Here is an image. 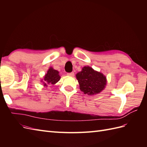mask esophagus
Masks as SVG:
<instances>
[{"instance_id":"esophagus-1","label":"esophagus","mask_w":147,"mask_h":147,"mask_svg":"<svg viewBox=\"0 0 147 147\" xmlns=\"http://www.w3.org/2000/svg\"><path fill=\"white\" fill-rule=\"evenodd\" d=\"M68 75V76H70V77H74V72H72L70 73H67V74Z\"/></svg>"}]
</instances>
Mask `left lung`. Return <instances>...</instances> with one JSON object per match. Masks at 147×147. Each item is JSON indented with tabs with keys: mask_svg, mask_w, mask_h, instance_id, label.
<instances>
[{
	"mask_svg": "<svg viewBox=\"0 0 147 147\" xmlns=\"http://www.w3.org/2000/svg\"><path fill=\"white\" fill-rule=\"evenodd\" d=\"M80 89L84 94L94 95L104 90L107 84L105 76L91 67L85 66L76 74Z\"/></svg>",
	"mask_w": 147,
	"mask_h": 147,
	"instance_id": "1",
	"label": "left lung"
}]
</instances>
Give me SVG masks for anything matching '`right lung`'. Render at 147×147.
<instances>
[{"label":"right lung","instance_id":"right-lung-1","mask_svg":"<svg viewBox=\"0 0 147 147\" xmlns=\"http://www.w3.org/2000/svg\"><path fill=\"white\" fill-rule=\"evenodd\" d=\"M61 78L59 75V72L56 70H55L53 67H50L47 71V73L45 74L43 78V86L47 87L50 84H55L58 82Z\"/></svg>","mask_w":147,"mask_h":147}]
</instances>
